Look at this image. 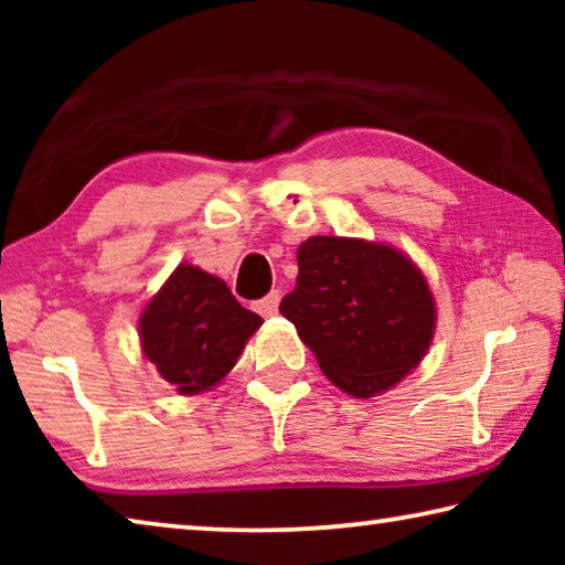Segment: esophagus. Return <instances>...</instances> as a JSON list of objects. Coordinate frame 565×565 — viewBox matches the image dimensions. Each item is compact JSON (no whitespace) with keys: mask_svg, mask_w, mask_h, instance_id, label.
<instances>
[{"mask_svg":"<svg viewBox=\"0 0 565 565\" xmlns=\"http://www.w3.org/2000/svg\"><path fill=\"white\" fill-rule=\"evenodd\" d=\"M279 299H281V294L274 289L271 294H266L264 299L256 301V311H259L262 317H271V313H276V309H279Z\"/></svg>","mask_w":565,"mask_h":565,"instance_id":"1","label":"esophagus"}]
</instances>
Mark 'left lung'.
<instances>
[{
    "label": "left lung",
    "instance_id": "obj_1",
    "mask_svg": "<svg viewBox=\"0 0 565 565\" xmlns=\"http://www.w3.org/2000/svg\"><path fill=\"white\" fill-rule=\"evenodd\" d=\"M296 289L279 311L341 391L371 398L418 366L436 306L404 254L363 238L311 236L299 246Z\"/></svg>",
    "mask_w": 565,
    "mask_h": 565
}]
</instances>
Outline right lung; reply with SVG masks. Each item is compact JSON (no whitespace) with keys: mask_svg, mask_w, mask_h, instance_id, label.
Masks as SVG:
<instances>
[{"mask_svg":"<svg viewBox=\"0 0 565 565\" xmlns=\"http://www.w3.org/2000/svg\"><path fill=\"white\" fill-rule=\"evenodd\" d=\"M262 327L228 286L191 264L177 266L141 313V349L179 394H202L234 369L246 339Z\"/></svg>","mask_w":565,"mask_h":565,"instance_id":"obj_1","label":"right lung"}]
</instances>
